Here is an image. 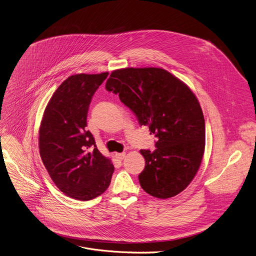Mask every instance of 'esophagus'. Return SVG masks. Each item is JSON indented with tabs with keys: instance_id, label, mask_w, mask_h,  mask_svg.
Instances as JSON below:
<instances>
[{
	"instance_id": "1",
	"label": "esophagus",
	"mask_w": 256,
	"mask_h": 256,
	"mask_svg": "<svg viewBox=\"0 0 256 256\" xmlns=\"http://www.w3.org/2000/svg\"><path fill=\"white\" fill-rule=\"evenodd\" d=\"M116 158H118V160H124V156H126V152H120V154H116Z\"/></svg>"
}]
</instances>
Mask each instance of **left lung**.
<instances>
[{
    "mask_svg": "<svg viewBox=\"0 0 256 256\" xmlns=\"http://www.w3.org/2000/svg\"><path fill=\"white\" fill-rule=\"evenodd\" d=\"M106 88L148 126L158 138L156 150H140L146 160L138 180L142 190L158 198L176 196L196 176L204 152L206 124L192 90L160 68H126L114 70Z\"/></svg>",
    "mask_w": 256,
    "mask_h": 256,
    "instance_id": "obj_1",
    "label": "left lung"
}]
</instances>
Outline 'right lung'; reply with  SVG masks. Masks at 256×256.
Here are the masks:
<instances>
[{"label": "right lung", "instance_id": "right-lung-1", "mask_svg": "<svg viewBox=\"0 0 256 256\" xmlns=\"http://www.w3.org/2000/svg\"><path fill=\"white\" fill-rule=\"evenodd\" d=\"M108 76H68L50 98L40 126L38 148L44 168L58 190L78 200L104 194L114 170L86 128L92 98Z\"/></svg>", "mask_w": 256, "mask_h": 256}]
</instances>
